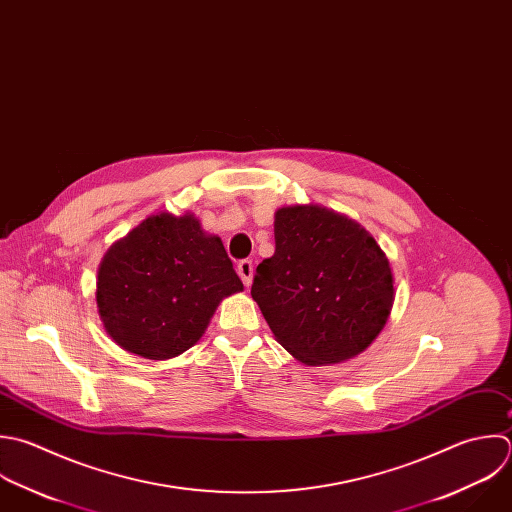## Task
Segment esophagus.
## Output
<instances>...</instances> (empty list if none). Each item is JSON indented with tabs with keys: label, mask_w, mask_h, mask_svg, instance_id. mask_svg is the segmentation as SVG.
<instances>
[{
	"label": "esophagus",
	"mask_w": 512,
	"mask_h": 512,
	"mask_svg": "<svg viewBox=\"0 0 512 512\" xmlns=\"http://www.w3.org/2000/svg\"><path fill=\"white\" fill-rule=\"evenodd\" d=\"M237 273H239L243 285L249 287L251 281H253V261H249V259L239 261V263H237Z\"/></svg>",
	"instance_id": "1"
}]
</instances>
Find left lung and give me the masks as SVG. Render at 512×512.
Here are the masks:
<instances>
[{
  "instance_id": "1",
  "label": "left lung",
  "mask_w": 512,
  "mask_h": 512,
  "mask_svg": "<svg viewBox=\"0 0 512 512\" xmlns=\"http://www.w3.org/2000/svg\"><path fill=\"white\" fill-rule=\"evenodd\" d=\"M251 295L297 361L331 365L373 343L395 289L385 253L359 223L295 205L275 215V255L259 263Z\"/></svg>"
}]
</instances>
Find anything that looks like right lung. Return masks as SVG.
Listing matches in <instances>:
<instances>
[{
  "instance_id": "add662e5",
  "label": "right lung",
  "mask_w": 512,
  "mask_h": 512,
  "mask_svg": "<svg viewBox=\"0 0 512 512\" xmlns=\"http://www.w3.org/2000/svg\"><path fill=\"white\" fill-rule=\"evenodd\" d=\"M243 289L219 237L193 215H153L117 241L99 267L105 331L145 359L181 355L203 335L219 301Z\"/></svg>"
}]
</instances>
